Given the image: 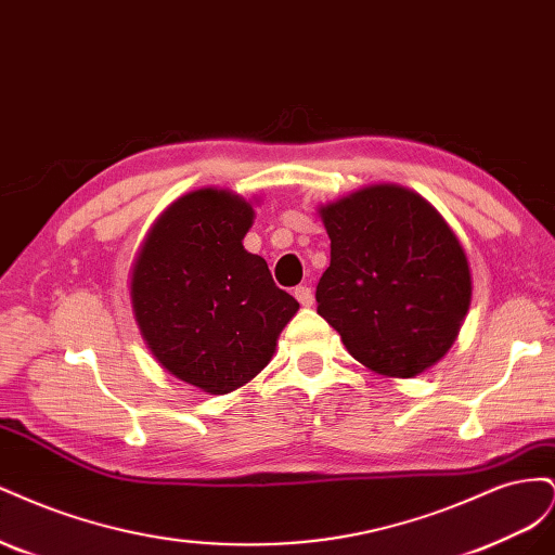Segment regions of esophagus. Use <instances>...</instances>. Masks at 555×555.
Here are the masks:
<instances>
[{
    "instance_id": "esophagus-1",
    "label": "esophagus",
    "mask_w": 555,
    "mask_h": 555,
    "mask_svg": "<svg viewBox=\"0 0 555 555\" xmlns=\"http://www.w3.org/2000/svg\"><path fill=\"white\" fill-rule=\"evenodd\" d=\"M294 296L298 298V304L306 308H310L314 304V292H312V287H308V284H300V287H296Z\"/></svg>"
}]
</instances>
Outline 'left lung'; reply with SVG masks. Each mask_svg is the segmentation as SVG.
I'll return each mask as SVG.
<instances>
[{
	"mask_svg": "<svg viewBox=\"0 0 555 555\" xmlns=\"http://www.w3.org/2000/svg\"><path fill=\"white\" fill-rule=\"evenodd\" d=\"M331 266L317 312L371 371L414 377L456 340L473 296L465 251L428 201L373 184L322 208Z\"/></svg>",
	"mask_w": 555,
	"mask_h": 555,
	"instance_id": "8db88e82",
	"label": "left lung"
}]
</instances>
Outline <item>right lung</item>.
Returning <instances> with one entry per match:
<instances>
[{"label": "right lung", "instance_id": "right-lung-1", "mask_svg": "<svg viewBox=\"0 0 555 555\" xmlns=\"http://www.w3.org/2000/svg\"><path fill=\"white\" fill-rule=\"evenodd\" d=\"M255 210L236 194L198 190L166 210L131 275V304L155 359L178 379L229 393L271 361L298 300L243 238Z\"/></svg>", "mask_w": 555, "mask_h": 555}]
</instances>
